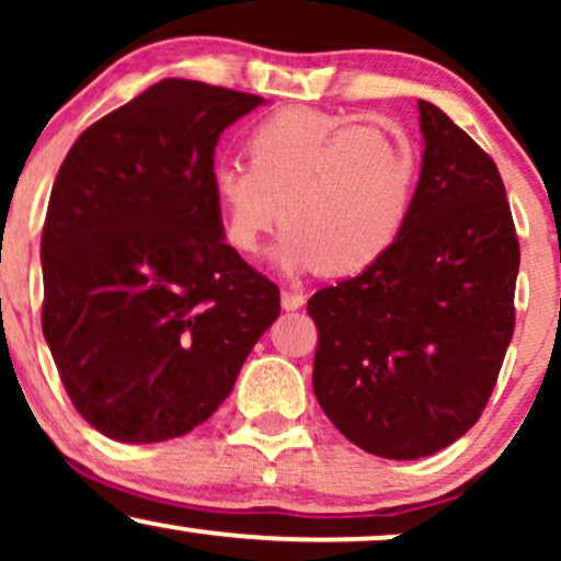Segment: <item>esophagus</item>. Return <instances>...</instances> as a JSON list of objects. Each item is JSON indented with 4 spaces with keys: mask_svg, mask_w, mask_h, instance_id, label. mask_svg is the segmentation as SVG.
Returning <instances> with one entry per match:
<instances>
[{
    "mask_svg": "<svg viewBox=\"0 0 561 561\" xmlns=\"http://www.w3.org/2000/svg\"><path fill=\"white\" fill-rule=\"evenodd\" d=\"M302 302H306V295L302 293L282 289V308H285V311H298V308H302Z\"/></svg>",
    "mask_w": 561,
    "mask_h": 561,
    "instance_id": "esophagus-1",
    "label": "esophagus"
}]
</instances>
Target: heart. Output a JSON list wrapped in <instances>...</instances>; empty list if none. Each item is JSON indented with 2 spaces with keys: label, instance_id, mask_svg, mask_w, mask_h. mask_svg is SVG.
<instances>
[{
  "label": "heart",
  "instance_id": "obj_1",
  "mask_svg": "<svg viewBox=\"0 0 561 561\" xmlns=\"http://www.w3.org/2000/svg\"><path fill=\"white\" fill-rule=\"evenodd\" d=\"M244 156L248 165L221 160L210 171L224 240L237 253H259L282 214L274 263L287 274H362L411 214L416 150L396 124L285 107L248 134Z\"/></svg>",
  "mask_w": 561,
  "mask_h": 561
}]
</instances>
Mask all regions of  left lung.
Segmentation results:
<instances>
[{
	"label": "left lung",
	"instance_id": "8db88e82",
	"mask_svg": "<svg viewBox=\"0 0 561 561\" xmlns=\"http://www.w3.org/2000/svg\"><path fill=\"white\" fill-rule=\"evenodd\" d=\"M422 171L411 214L369 268L308 300L313 392L347 440L411 461L480 420L514 334L519 242L501 173L420 100Z\"/></svg>",
	"mask_w": 561,
	"mask_h": 561
}]
</instances>
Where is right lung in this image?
<instances>
[{
  "label": "right lung",
  "mask_w": 561,
  "mask_h": 561,
  "mask_svg": "<svg viewBox=\"0 0 561 561\" xmlns=\"http://www.w3.org/2000/svg\"><path fill=\"white\" fill-rule=\"evenodd\" d=\"M263 96L163 79L76 139L42 231V330L79 414L118 443L227 401L279 289L224 242L218 137Z\"/></svg>",
  "instance_id": "right-lung-1"
}]
</instances>
